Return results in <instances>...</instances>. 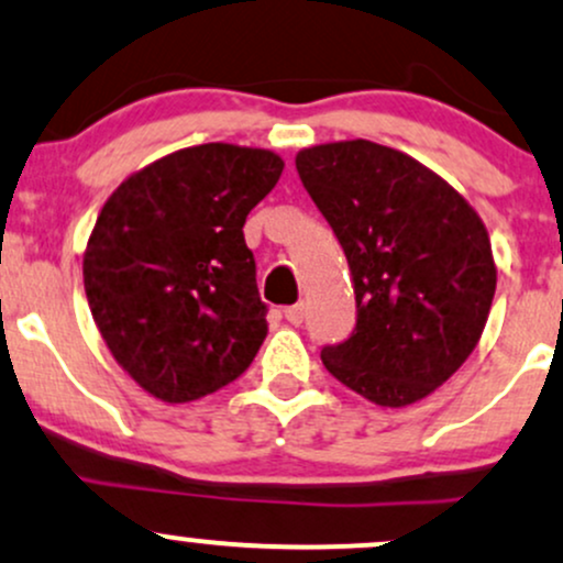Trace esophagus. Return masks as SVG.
<instances>
[{
    "label": "esophagus",
    "mask_w": 563,
    "mask_h": 563,
    "mask_svg": "<svg viewBox=\"0 0 563 563\" xmlns=\"http://www.w3.org/2000/svg\"><path fill=\"white\" fill-rule=\"evenodd\" d=\"M286 320L290 325H301L303 322V303H290L286 307Z\"/></svg>",
    "instance_id": "34e87169"
}]
</instances>
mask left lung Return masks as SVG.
<instances>
[{
	"mask_svg": "<svg viewBox=\"0 0 563 563\" xmlns=\"http://www.w3.org/2000/svg\"><path fill=\"white\" fill-rule=\"evenodd\" d=\"M296 172L344 249L357 301L354 331L322 346V365L376 405L418 402L466 363L493 307L479 214L416 158L367 140L307 147Z\"/></svg>",
	"mask_w": 563,
	"mask_h": 563,
	"instance_id": "1",
	"label": "left lung"
}]
</instances>
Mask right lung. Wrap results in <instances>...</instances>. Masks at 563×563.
Returning a JSON list of instances; mask_svg holds the SVG:
<instances>
[{
  "instance_id": "1",
  "label": "right lung",
  "mask_w": 563,
  "mask_h": 563,
  "mask_svg": "<svg viewBox=\"0 0 563 563\" xmlns=\"http://www.w3.org/2000/svg\"><path fill=\"white\" fill-rule=\"evenodd\" d=\"M280 174L275 153L209 142L132 174L102 206L84 290L115 363L153 397L192 402L254 363L267 303L243 224Z\"/></svg>"
}]
</instances>
